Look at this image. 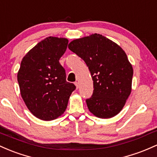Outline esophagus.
<instances>
[{"label":"esophagus","mask_w":157,"mask_h":157,"mask_svg":"<svg viewBox=\"0 0 157 157\" xmlns=\"http://www.w3.org/2000/svg\"><path fill=\"white\" fill-rule=\"evenodd\" d=\"M74 84H75V87H76V89H78V82H75Z\"/></svg>","instance_id":"34e87169"}]
</instances>
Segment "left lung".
I'll use <instances>...</instances> for the list:
<instances>
[{
  "mask_svg": "<svg viewBox=\"0 0 157 157\" xmlns=\"http://www.w3.org/2000/svg\"><path fill=\"white\" fill-rule=\"evenodd\" d=\"M68 48L84 60L91 73L94 90L86 99L90 111L101 119L115 117L131 92L133 70L124 51L97 33L72 40Z\"/></svg>",
  "mask_w": 157,
  "mask_h": 157,
  "instance_id": "obj_1",
  "label": "left lung"
}]
</instances>
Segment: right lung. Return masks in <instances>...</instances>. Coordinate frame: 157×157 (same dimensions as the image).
Listing matches in <instances>:
<instances>
[{
    "mask_svg": "<svg viewBox=\"0 0 157 157\" xmlns=\"http://www.w3.org/2000/svg\"><path fill=\"white\" fill-rule=\"evenodd\" d=\"M68 40L48 37L23 58L17 73L21 95L35 117L44 121L62 115L71 93L75 89L66 81L59 59L67 50Z\"/></svg>",
    "mask_w": 157,
    "mask_h": 157,
    "instance_id": "right-lung-1",
    "label": "right lung"
}]
</instances>
